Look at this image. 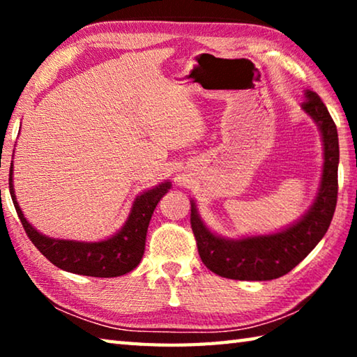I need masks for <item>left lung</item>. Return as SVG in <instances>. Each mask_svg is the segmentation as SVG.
<instances>
[{
    "label": "left lung",
    "instance_id": "obj_1",
    "mask_svg": "<svg viewBox=\"0 0 357 357\" xmlns=\"http://www.w3.org/2000/svg\"><path fill=\"white\" fill-rule=\"evenodd\" d=\"M302 110L315 121L323 138L324 165L318 195L301 219L273 234L227 239L204 225L193 200L190 225L198 253L209 271L233 280H273L288 274L315 249L334 217L337 204L338 135L328 108L313 91H305Z\"/></svg>",
    "mask_w": 357,
    "mask_h": 357
}]
</instances>
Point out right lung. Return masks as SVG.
<instances>
[{
    "instance_id": "obj_1",
    "label": "right lung",
    "mask_w": 357,
    "mask_h": 357,
    "mask_svg": "<svg viewBox=\"0 0 357 357\" xmlns=\"http://www.w3.org/2000/svg\"><path fill=\"white\" fill-rule=\"evenodd\" d=\"M14 181H12V165L9 173V190L12 202L23 228L38 247V250L48 261L68 273L89 275V277H118L130 273L142 261L146 243L148 225L157 203L172 189V183H162L154 189L143 192L132 204L128 220L112 238L99 243H78L69 239L48 238L31 227L23 215L17 203Z\"/></svg>"
}]
</instances>
